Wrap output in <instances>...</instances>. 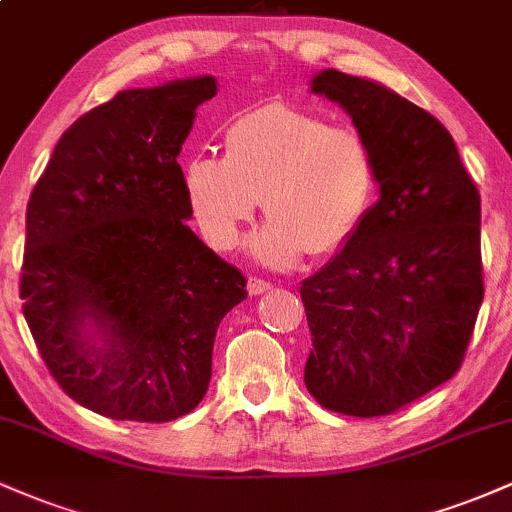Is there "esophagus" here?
Segmentation results:
<instances>
[{
  "instance_id": "1",
  "label": "esophagus",
  "mask_w": 512,
  "mask_h": 512,
  "mask_svg": "<svg viewBox=\"0 0 512 512\" xmlns=\"http://www.w3.org/2000/svg\"><path fill=\"white\" fill-rule=\"evenodd\" d=\"M272 291V284L262 279H248V293L250 296H262V293Z\"/></svg>"
}]
</instances>
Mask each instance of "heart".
I'll use <instances>...</instances> for the list:
<instances>
[{
  "label": "heart",
  "instance_id": "obj_1",
  "mask_svg": "<svg viewBox=\"0 0 512 512\" xmlns=\"http://www.w3.org/2000/svg\"><path fill=\"white\" fill-rule=\"evenodd\" d=\"M182 182L199 231L216 250L236 248L262 199L269 221L252 236L250 255L264 267L289 269L303 252L325 257L354 238L378 173L354 129L264 105L226 129L223 158H192Z\"/></svg>",
  "mask_w": 512,
  "mask_h": 512
}]
</instances>
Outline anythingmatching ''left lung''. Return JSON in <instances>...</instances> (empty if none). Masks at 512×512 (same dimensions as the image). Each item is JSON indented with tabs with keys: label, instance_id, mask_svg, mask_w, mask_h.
<instances>
[{
	"label": "left lung",
	"instance_id": "obj_1",
	"mask_svg": "<svg viewBox=\"0 0 512 512\" xmlns=\"http://www.w3.org/2000/svg\"><path fill=\"white\" fill-rule=\"evenodd\" d=\"M310 93L366 139L378 202L354 238L301 284L305 387L325 409L385 416L460 368L481 298V199L450 132L373 79L322 69Z\"/></svg>",
	"mask_w": 512,
	"mask_h": 512
}]
</instances>
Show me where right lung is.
Returning <instances> with one entry per match:
<instances>
[{"label": "right lung", "instance_id": "right-lung-1", "mask_svg": "<svg viewBox=\"0 0 512 512\" xmlns=\"http://www.w3.org/2000/svg\"><path fill=\"white\" fill-rule=\"evenodd\" d=\"M216 91L209 74L120 91L62 134L28 199L23 315L52 378L108 419L190 414L219 322L248 298L187 226L178 156Z\"/></svg>", "mask_w": 512, "mask_h": 512}]
</instances>
